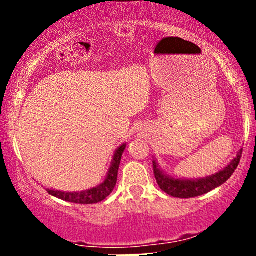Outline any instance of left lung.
<instances>
[{
    "instance_id": "1",
    "label": "left lung",
    "mask_w": 256,
    "mask_h": 256,
    "mask_svg": "<svg viewBox=\"0 0 256 256\" xmlns=\"http://www.w3.org/2000/svg\"><path fill=\"white\" fill-rule=\"evenodd\" d=\"M240 156H242V149H240L237 156L231 161V164L224 170L216 173V174L198 180H189V179H176L170 177V176L164 174V172L158 168L156 161H152V170H154L155 179L162 192H165L173 198H190L201 196L204 194L210 192V190L216 189L224 184L228 178L234 174V170L238 166Z\"/></svg>"
}]
</instances>
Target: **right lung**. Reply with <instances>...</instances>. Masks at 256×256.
I'll return each mask as SVG.
<instances>
[{
    "mask_svg": "<svg viewBox=\"0 0 256 256\" xmlns=\"http://www.w3.org/2000/svg\"><path fill=\"white\" fill-rule=\"evenodd\" d=\"M126 148V144L120 146L116 149V154H114L113 161H112V166L108 171L107 178L102 184L98 186L92 188V189L85 190V192H62L58 190H50L46 189L48 194L55 196V198L64 200L67 202H73V204H98V202L104 201V200L110 196V194L113 192L114 186L116 184V179H118V170L120 161H122V152H124Z\"/></svg>",
    "mask_w": 256,
    "mask_h": 256,
    "instance_id": "add662e5",
    "label": "right lung"
}]
</instances>
